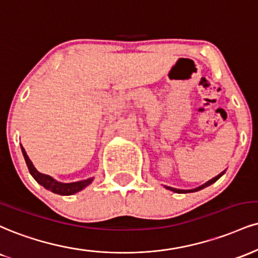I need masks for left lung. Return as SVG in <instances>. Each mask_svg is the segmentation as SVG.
<instances>
[{"mask_svg": "<svg viewBox=\"0 0 258 258\" xmlns=\"http://www.w3.org/2000/svg\"><path fill=\"white\" fill-rule=\"evenodd\" d=\"M225 172H226V170H223V172L220 173L219 175H216L215 178L210 179L209 181H207L206 184H203V185L198 186V187H196V188H192V190H181V188H174V187H170V186H166V185H164V187H166L167 190L175 192V194H188V192H196V191H200V190H202V188H206V187H208V186H210L212 184H214V182H215V181H218V180H219L220 178H221V176H222L223 174H225Z\"/></svg>", "mask_w": 258, "mask_h": 258, "instance_id": "obj_1", "label": "left lung"}]
</instances>
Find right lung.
Here are the masks:
<instances>
[{"mask_svg": "<svg viewBox=\"0 0 258 258\" xmlns=\"http://www.w3.org/2000/svg\"><path fill=\"white\" fill-rule=\"evenodd\" d=\"M20 147H21V151H23L24 159L26 161L27 168L30 170V174L33 176V179H35L39 185H42L43 187L46 188V190L54 192V194L61 195V196H71V195H74L77 194V192L84 190V188L91 184L92 180H94V178H89V179L79 180V181H74V182L57 181V180L52 178V176L48 174H43V173L38 172V170L36 169V167L33 166L32 161H31L30 157L27 156L26 151H25L23 145H20Z\"/></svg>", "mask_w": 258, "mask_h": 258, "instance_id": "obj_1", "label": "right lung"}]
</instances>
